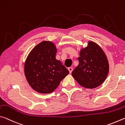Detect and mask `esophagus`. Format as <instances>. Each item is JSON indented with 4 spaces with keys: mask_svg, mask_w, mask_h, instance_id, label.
Instances as JSON below:
<instances>
[{
    "mask_svg": "<svg viewBox=\"0 0 125 125\" xmlns=\"http://www.w3.org/2000/svg\"><path fill=\"white\" fill-rule=\"evenodd\" d=\"M68 70H69V71L70 72V73H72V71H73V67H70L68 68Z\"/></svg>",
    "mask_w": 125,
    "mask_h": 125,
    "instance_id": "34e87169",
    "label": "esophagus"
}]
</instances>
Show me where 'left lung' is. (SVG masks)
Listing matches in <instances>:
<instances>
[{
    "label": "left lung",
    "mask_w": 125,
    "mask_h": 125,
    "mask_svg": "<svg viewBox=\"0 0 125 125\" xmlns=\"http://www.w3.org/2000/svg\"><path fill=\"white\" fill-rule=\"evenodd\" d=\"M79 64L72 72V76L80 86L93 89L100 86L109 71L105 53L94 42L88 41L86 47L80 51Z\"/></svg>",
    "instance_id": "8db88e82"
}]
</instances>
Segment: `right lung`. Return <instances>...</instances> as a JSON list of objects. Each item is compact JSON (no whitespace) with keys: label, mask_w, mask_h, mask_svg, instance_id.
Returning a JSON list of instances; mask_svg holds the SVG:
<instances>
[{"label":"right lung","mask_w":125,"mask_h":125,"mask_svg":"<svg viewBox=\"0 0 125 125\" xmlns=\"http://www.w3.org/2000/svg\"><path fill=\"white\" fill-rule=\"evenodd\" d=\"M56 52L57 48L52 42L42 41L33 48L26 59V78L37 92H52L69 73L61 61L56 59Z\"/></svg>","instance_id":"1"}]
</instances>
